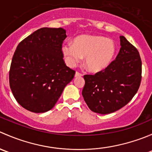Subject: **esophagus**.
<instances>
[{
    "mask_svg": "<svg viewBox=\"0 0 152 152\" xmlns=\"http://www.w3.org/2000/svg\"><path fill=\"white\" fill-rule=\"evenodd\" d=\"M83 76V75L78 71L76 72V73H75V76H76V77H78V76Z\"/></svg>",
    "mask_w": 152,
    "mask_h": 152,
    "instance_id": "1",
    "label": "esophagus"
}]
</instances>
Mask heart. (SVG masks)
<instances>
[{"label":"heart","instance_id":"obj_1","mask_svg":"<svg viewBox=\"0 0 152 152\" xmlns=\"http://www.w3.org/2000/svg\"><path fill=\"white\" fill-rule=\"evenodd\" d=\"M62 50L68 65L74 66L85 56V65L89 71L98 73L111 63L115 47L114 42L108 38L83 34L75 38L73 44H64Z\"/></svg>","mask_w":152,"mask_h":152}]
</instances>
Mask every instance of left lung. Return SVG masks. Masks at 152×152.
<instances>
[{"instance_id": "left-lung-1", "label": "left lung", "mask_w": 152, "mask_h": 152, "mask_svg": "<svg viewBox=\"0 0 152 152\" xmlns=\"http://www.w3.org/2000/svg\"><path fill=\"white\" fill-rule=\"evenodd\" d=\"M121 48L116 59L95 75H85L82 96L93 112L114 113L126 105L137 93L141 82L142 62L134 45L120 37Z\"/></svg>"}]
</instances>
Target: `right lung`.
Listing matches in <instances>:
<instances>
[{
    "mask_svg": "<svg viewBox=\"0 0 152 152\" xmlns=\"http://www.w3.org/2000/svg\"><path fill=\"white\" fill-rule=\"evenodd\" d=\"M62 28H41L18 44L12 57L10 85L17 102L35 113L51 110L75 70L65 65Z\"/></svg>",
    "mask_w": 152,
    "mask_h": 152,
    "instance_id": "right-lung-1",
    "label": "right lung"
}]
</instances>
